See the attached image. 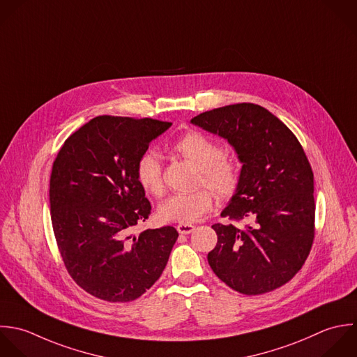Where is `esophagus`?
Listing matches in <instances>:
<instances>
[{
	"label": "esophagus",
	"mask_w": 357,
	"mask_h": 357,
	"mask_svg": "<svg viewBox=\"0 0 357 357\" xmlns=\"http://www.w3.org/2000/svg\"><path fill=\"white\" fill-rule=\"evenodd\" d=\"M195 225H192V224H179L178 227H176V229H178V232L179 234H182V235H188V234H190V232H193L195 231Z\"/></svg>",
	"instance_id": "obj_1"
}]
</instances>
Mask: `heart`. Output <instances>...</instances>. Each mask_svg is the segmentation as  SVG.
Instances as JSON below:
<instances>
[{
    "mask_svg": "<svg viewBox=\"0 0 357 357\" xmlns=\"http://www.w3.org/2000/svg\"><path fill=\"white\" fill-rule=\"evenodd\" d=\"M171 149L199 169V185H207L220 197H231L236 192L239 162L235 155L222 153L221 146L210 136L190 130L178 137ZM136 178L147 193L154 196L164 193L161 161L155 153H144L137 160ZM213 203L214 195L207 188L190 193H175L158 206L157 217L162 222L189 224L207 213Z\"/></svg>",
    "mask_w": 357,
    "mask_h": 357,
    "instance_id": "1",
    "label": "heart"
}]
</instances>
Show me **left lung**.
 <instances>
[{
	"instance_id": "1",
	"label": "left lung",
	"mask_w": 357,
	"mask_h": 357,
	"mask_svg": "<svg viewBox=\"0 0 357 357\" xmlns=\"http://www.w3.org/2000/svg\"><path fill=\"white\" fill-rule=\"evenodd\" d=\"M234 147L239 185L214 224L217 246L207 260L214 274L243 295L274 291L305 264L314 239V178L291 129L264 107L241 102L190 121Z\"/></svg>"
}]
</instances>
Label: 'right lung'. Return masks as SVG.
<instances>
[{
  "label": "right lung",
  "mask_w": 357,
  "mask_h": 357,
  "mask_svg": "<svg viewBox=\"0 0 357 357\" xmlns=\"http://www.w3.org/2000/svg\"><path fill=\"white\" fill-rule=\"evenodd\" d=\"M172 123L96 116L61 147L50 178L55 241L73 281L107 302H130L162 274L178 239L174 227L130 231L149 218L137 160Z\"/></svg>",
  "instance_id": "obj_1"
}]
</instances>
